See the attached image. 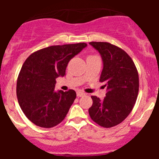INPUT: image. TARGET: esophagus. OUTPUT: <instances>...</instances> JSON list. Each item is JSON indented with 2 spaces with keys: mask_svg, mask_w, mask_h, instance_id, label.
I'll return each instance as SVG.
<instances>
[{
  "mask_svg": "<svg viewBox=\"0 0 159 159\" xmlns=\"http://www.w3.org/2000/svg\"><path fill=\"white\" fill-rule=\"evenodd\" d=\"M76 95L78 97H81V96H84V95H85V93H84L83 92H80V91H79V92H76Z\"/></svg>",
  "mask_w": 159,
  "mask_h": 159,
  "instance_id": "obj_1",
  "label": "esophagus"
}]
</instances>
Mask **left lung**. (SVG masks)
<instances>
[{
    "instance_id": "8db88e82",
    "label": "left lung",
    "mask_w": 159,
    "mask_h": 159,
    "mask_svg": "<svg viewBox=\"0 0 159 159\" xmlns=\"http://www.w3.org/2000/svg\"><path fill=\"white\" fill-rule=\"evenodd\" d=\"M99 52L103 62L100 82H105L103 100L92 95L90 117L102 127L121 123L132 111L139 94V73L134 61L124 50L107 42H90Z\"/></svg>"
}]
</instances>
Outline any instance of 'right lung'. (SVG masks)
Returning a JSON list of instances; mask_svg holds the SVG:
<instances>
[{
  "mask_svg": "<svg viewBox=\"0 0 159 159\" xmlns=\"http://www.w3.org/2000/svg\"><path fill=\"white\" fill-rule=\"evenodd\" d=\"M86 43L53 45L35 52L22 65L16 82L18 102L25 116L38 127L60 123L76 98L74 90L55 92L56 79L64 76L71 58Z\"/></svg>",
  "mask_w": 159,
  "mask_h": 159,
  "instance_id": "add662e5",
  "label": "right lung"
}]
</instances>
